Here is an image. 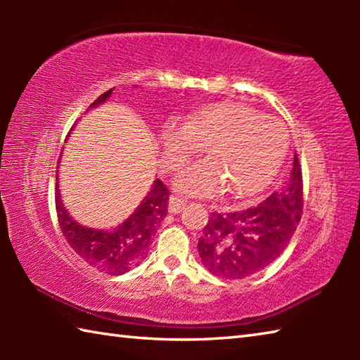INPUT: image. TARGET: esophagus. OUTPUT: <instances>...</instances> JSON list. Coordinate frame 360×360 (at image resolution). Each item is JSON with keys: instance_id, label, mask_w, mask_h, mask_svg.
Instances as JSON below:
<instances>
[{"instance_id": "esophagus-1", "label": "esophagus", "mask_w": 360, "mask_h": 360, "mask_svg": "<svg viewBox=\"0 0 360 360\" xmlns=\"http://www.w3.org/2000/svg\"><path fill=\"white\" fill-rule=\"evenodd\" d=\"M186 200L184 198H179V197H169L168 200V210L172 214H178L182 210L186 208Z\"/></svg>"}]
</instances>
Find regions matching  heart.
<instances>
[{"instance_id": "1", "label": "heart", "mask_w": 360, "mask_h": 360, "mask_svg": "<svg viewBox=\"0 0 360 360\" xmlns=\"http://www.w3.org/2000/svg\"><path fill=\"white\" fill-rule=\"evenodd\" d=\"M165 165L176 169L206 146L208 160L178 174L182 193L212 197L227 188L249 197L270 184L288 152V131L281 122L260 115L241 103H216L192 114L186 124L167 122L160 130Z\"/></svg>"}]
</instances>
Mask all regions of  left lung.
<instances>
[{
	"instance_id": "left-lung-1",
	"label": "left lung",
	"mask_w": 360,
	"mask_h": 360,
	"mask_svg": "<svg viewBox=\"0 0 360 360\" xmlns=\"http://www.w3.org/2000/svg\"><path fill=\"white\" fill-rule=\"evenodd\" d=\"M303 210L297 155L289 179L252 208L212 212L198 241L202 264L216 276L243 279L273 264L288 248Z\"/></svg>"
}]
</instances>
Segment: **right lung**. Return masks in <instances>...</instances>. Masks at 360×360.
I'll return each mask as SVG.
<instances>
[{
	"instance_id": "add662e5",
	"label": "right lung",
	"mask_w": 360,
	"mask_h": 360,
	"mask_svg": "<svg viewBox=\"0 0 360 360\" xmlns=\"http://www.w3.org/2000/svg\"><path fill=\"white\" fill-rule=\"evenodd\" d=\"M111 95L112 89L100 95L89 109L98 108L106 103ZM56 188L58 224L68 245L89 265L111 276H119L130 271L148 255L152 236L155 235L168 211V188L163 186L160 179H155L141 203L124 222L112 229H94L79 224L66 210L62 195H60L58 178Z\"/></svg>"
}]
</instances>
